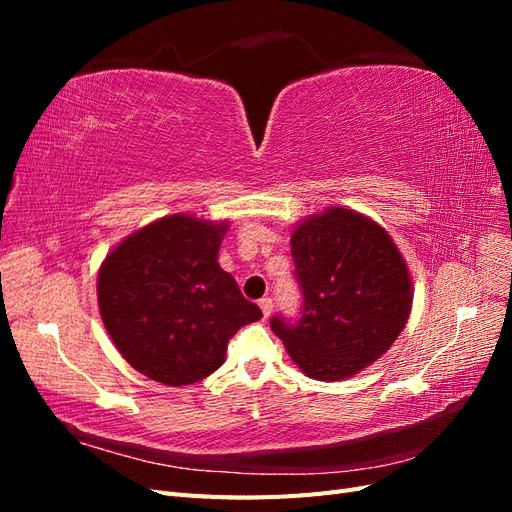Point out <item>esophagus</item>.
Here are the masks:
<instances>
[{
	"mask_svg": "<svg viewBox=\"0 0 512 512\" xmlns=\"http://www.w3.org/2000/svg\"><path fill=\"white\" fill-rule=\"evenodd\" d=\"M260 312H262V316L265 318H269L271 316V312H273V301L267 297V299H260Z\"/></svg>",
	"mask_w": 512,
	"mask_h": 512,
	"instance_id": "1",
	"label": "esophagus"
}]
</instances>
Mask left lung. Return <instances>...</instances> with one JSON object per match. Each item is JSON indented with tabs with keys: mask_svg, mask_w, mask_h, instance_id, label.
Wrapping results in <instances>:
<instances>
[{
	"mask_svg": "<svg viewBox=\"0 0 512 512\" xmlns=\"http://www.w3.org/2000/svg\"><path fill=\"white\" fill-rule=\"evenodd\" d=\"M303 314L271 318L292 363L322 382L344 380L378 361L404 331L412 277L404 256L367 215L329 207L290 235Z\"/></svg>",
	"mask_w": 512,
	"mask_h": 512,
	"instance_id": "8db88e82",
	"label": "left lung"
}]
</instances>
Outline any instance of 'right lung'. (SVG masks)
I'll return each instance as SVG.
<instances>
[{
    "instance_id": "1",
    "label": "right lung",
    "mask_w": 512,
    "mask_h": 512,
    "mask_svg": "<svg viewBox=\"0 0 512 512\" xmlns=\"http://www.w3.org/2000/svg\"><path fill=\"white\" fill-rule=\"evenodd\" d=\"M230 222L166 215L102 262L98 305L115 348L147 378L185 386L226 361L228 339L262 318L220 262Z\"/></svg>"
}]
</instances>
